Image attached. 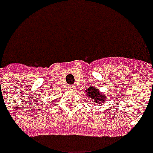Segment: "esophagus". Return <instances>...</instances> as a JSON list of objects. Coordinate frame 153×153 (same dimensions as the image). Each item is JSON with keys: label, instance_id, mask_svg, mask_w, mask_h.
<instances>
[{"label": "esophagus", "instance_id": "obj_1", "mask_svg": "<svg viewBox=\"0 0 153 153\" xmlns=\"http://www.w3.org/2000/svg\"><path fill=\"white\" fill-rule=\"evenodd\" d=\"M68 89L69 91H75V86L74 85H69L68 87Z\"/></svg>", "mask_w": 153, "mask_h": 153}]
</instances>
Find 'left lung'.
<instances>
[{
    "instance_id": "left-lung-1",
    "label": "left lung",
    "mask_w": 153,
    "mask_h": 153,
    "mask_svg": "<svg viewBox=\"0 0 153 153\" xmlns=\"http://www.w3.org/2000/svg\"><path fill=\"white\" fill-rule=\"evenodd\" d=\"M85 92L86 93V96L89 98L90 102L96 103V105L103 104L105 102V100L107 99L106 95H104L98 89L95 88L93 86L88 87Z\"/></svg>"
}]
</instances>
